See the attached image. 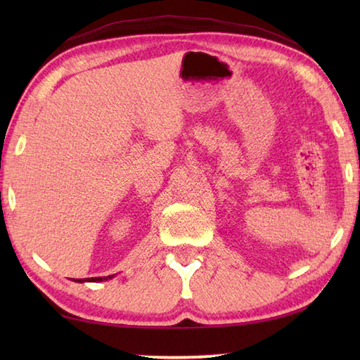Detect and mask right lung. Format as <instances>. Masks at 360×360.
Masks as SVG:
<instances>
[{
  "label": "right lung",
  "mask_w": 360,
  "mask_h": 360,
  "mask_svg": "<svg viewBox=\"0 0 360 360\" xmlns=\"http://www.w3.org/2000/svg\"><path fill=\"white\" fill-rule=\"evenodd\" d=\"M112 275H108V277H94V278H75L74 281H77V283H83V281H103V280H108V278H111Z\"/></svg>",
  "instance_id": "right-lung-1"
}]
</instances>
